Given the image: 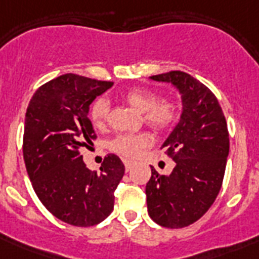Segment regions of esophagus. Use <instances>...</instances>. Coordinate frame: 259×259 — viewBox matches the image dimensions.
<instances>
[{
  "label": "esophagus",
  "instance_id": "34e87169",
  "mask_svg": "<svg viewBox=\"0 0 259 259\" xmlns=\"http://www.w3.org/2000/svg\"><path fill=\"white\" fill-rule=\"evenodd\" d=\"M123 164H125V170H126V172H129V170H132V168H133V162H132V161H123Z\"/></svg>",
  "mask_w": 259,
  "mask_h": 259
}]
</instances>
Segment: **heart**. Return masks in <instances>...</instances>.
<instances>
[{
  "mask_svg": "<svg viewBox=\"0 0 259 259\" xmlns=\"http://www.w3.org/2000/svg\"><path fill=\"white\" fill-rule=\"evenodd\" d=\"M123 101L142 113L146 125L157 132H166L176 125L179 119V105L173 99H158V95L148 89H130L122 94ZM90 121L95 127L102 129L107 123L109 102L98 98L90 107ZM149 137L144 133L121 134L114 138L110 148L115 153L126 158H137L142 149L149 145Z\"/></svg>",
  "mask_w": 259,
  "mask_h": 259,
  "instance_id": "obj_1",
  "label": "heart"
}]
</instances>
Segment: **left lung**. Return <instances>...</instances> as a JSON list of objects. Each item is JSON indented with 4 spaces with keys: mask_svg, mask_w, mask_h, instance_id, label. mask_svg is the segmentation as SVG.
Listing matches in <instances>:
<instances>
[{
    "mask_svg": "<svg viewBox=\"0 0 259 259\" xmlns=\"http://www.w3.org/2000/svg\"><path fill=\"white\" fill-rule=\"evenodd\" d=\"M152 79L176 86L184 107L161 146L176 166L168 176L150 166L148 212L162 227L181 229L199 221L221 191L230 150L227 122L212 91L189 74L169 71Z\"/></svg>",
    "mask_w": 259,
    "mask_h": 259,
    "instance_id": "left-lung-1",
    "label": "left lung"
}]
</instances>
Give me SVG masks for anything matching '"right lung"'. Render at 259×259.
<instances>
[{
  "instance_id": "right-lung-1",
  "label": "right lung",
  "mask_w": 259,
  "mask_h": 259,
  "mask_svg": "<svg viewBox=\"0 0 259 259\" xmlns=\"http://www.w3.org/2000/svg\"><path fill=\"white\" fill-rule=\"evenodd\" d=\"M113 82L66 74L38 87L25 114L22 154L32 187L54 217L76 227L105 221L125 173L115 154H107L101 172L83 162L82 148L97 138L87 117L90 105Z\"/></svg>"
}]
</instances>
